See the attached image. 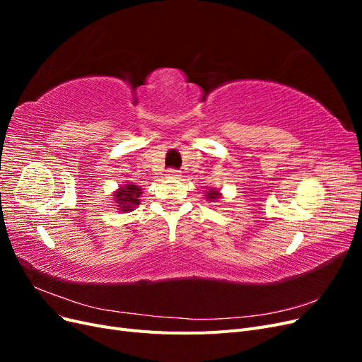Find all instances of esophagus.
<instances>
[{"instance_id":"obj_1","label":"esophagus","mask_w":362,"mask_h":362,"mask_svg":"<svg viewBox=\"0 0 362 362\" xmlns=\"http://www.w3.org/2000/svg\"><path fill=\"white\" fill-rule=\"evenodd\" d=\"M168 178H172V180H175V178H178L180 177V173H178V170H175V169H170V170H168Z\"/></svg>"}]
</instances>
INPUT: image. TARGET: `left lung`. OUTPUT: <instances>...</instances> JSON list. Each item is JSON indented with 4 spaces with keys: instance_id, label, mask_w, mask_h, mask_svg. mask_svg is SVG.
<instances>
[{
    "instance_id": "8db88e82",
    "label": "left lung",
    "mask_w": 362,
    "mask_h": 362,
    "mask_svg": "<svg viewBox=\"0 0 362 362\" xmlns=\"http://www.w3.org/2000/svg\"><path fill=\"white\" fill-rule=\"evenodd\" d=\"M205 198L206 201H217L221 199V192L216 190V189H208V192H205Z\"/></svg>"
}]
</instances>
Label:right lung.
Segmentation results:
<instances>
[{
    "label": "right lung",
    "mask_w": 362,
    "mask_h": 362,
    "mask_svg": "<svg viewBox=\"0 0 362 362\" xmlns=\"http://www.w3.org/2000/svg\"><path fill=\"white\" fill-rule=\"evenodd\" d=\"M140 194H141V189L139 185H134L133 182H127L124 185L115 192V201H116V210L119 211H133L134 208L140 204Z\"/></svg>",
    "instance_id": "right-lung-1"
}]
</instances>
